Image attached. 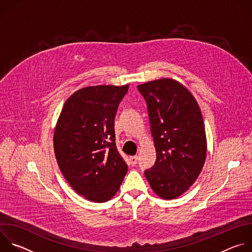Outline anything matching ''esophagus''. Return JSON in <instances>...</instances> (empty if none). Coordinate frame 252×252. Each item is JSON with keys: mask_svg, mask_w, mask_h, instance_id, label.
<instances>
[{"mask_svg": "<svg viewBox=\"0 0 252 252\" xmlns=\"http://www.w3.org/2000/svg\"><path fill=\"white\" fill-rule=\"evenodd\" d=\"M137 160H138V158L136 157V156H134V157H130L129 158V163L133 166V165H135L136 163H137Z\"/></svg>", "mask_w": 252, "mask_h": 252, "instance_id": "34e87169", "label": "esophagus"}]
</instances>
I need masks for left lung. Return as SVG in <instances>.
<instances>
[{
	"label": "left lung",
	"instance_id": "1",
	"mask_svg": "<svg viewBox=\"0 0 252 252\" xmlns=\"http://www.w3.org/2000/svg\"><path fill=\"white\" fill-rule=\"evenodd\" d=\"M145 97L157 160L145 175L164 199L186 192L198 177L206 157V136L199 106L190 92L172 79L137 86Z\"/></svg>",
	"mask_w": 252,
	"mask_h": 252
}]
</instances>
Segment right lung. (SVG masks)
Here are the masks:
<instances>
[{
	"instance_id": "obj_1",
	"label": "right lung",
	"mask_w": 252,
	"mask_h": 252,
	"mask_svg": "<svg viewBox=\"0 0 252 252\" xmlns=\"http://www.w3.org/2000/svg\"><path fill=\"white\" fill-rule=\"evenodd\" d=\"M128 85L81 89L64 102L54 134L59 167L73 189L94 202L119 190L127 164L116 146L115 117Z\"/></svg>"
}]
</instances>
